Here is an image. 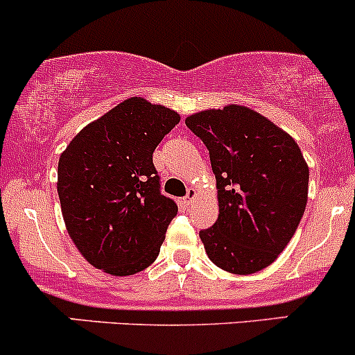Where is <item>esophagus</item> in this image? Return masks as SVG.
I'll use <instances>...</instances> for the list:
<instances>
[{
    "label": "esophagus",
    "instance_id": "obj_1",
    "mask_svg": "<svg viewBox=\"0 0 355 355\" xmlns=\"http://www.w3.org/2000/svg\"><path fill=\"white\" fill-rule=\"evenodd\" d=\"M196 198H197V190L190 187V189L187 190V196L184 197V205H187V207H189V205L192 204V202L196 200Z\"/></svg>",
    "mask_w": 355,
    "mask_h": 355
}]
</instances>
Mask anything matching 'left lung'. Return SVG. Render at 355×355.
Returning a JSON list of instances; mask_svg holds the SVG:
<instances>
[{
    "mask_svg": "<svg viewBox=\"0 0 355 355\" xmlns=\"http://www.w3.org/2000/svg\"><path fill=\"white\" fill-rule=\"evenodd\" d=\"M207 146L219 217L198 232L209 259L234 275L264 270L297 231L309 198V165L293 138L239 104L185 119Z\"/></svg>",
    "mask_w": 355,
    "mask_h": 355,
    "instance_id": "left-lung-1",
    "label": "left lung"
}]
</instances>
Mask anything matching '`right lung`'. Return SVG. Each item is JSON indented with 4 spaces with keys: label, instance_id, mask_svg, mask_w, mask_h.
Segmentation results:
<instances>
[{
    "label": "right lung",
    "instance_id": "right-lung-1",
    "mask_svg": "<svg viewBox=\"0 0 355 355\" xmlns=\"http://www.w3.org/2000/svg\"><path fill=\"white\" fill-rule=\"evenodd\" d=\"M178 123L173 109L130 97L83 128L60 155L65 227L97 270L130 276L157 259L178 207L159 193L153 151Z\"/></svg>",
    "mask_w": 355,
    "mask_h": 355
}]
</instances>
